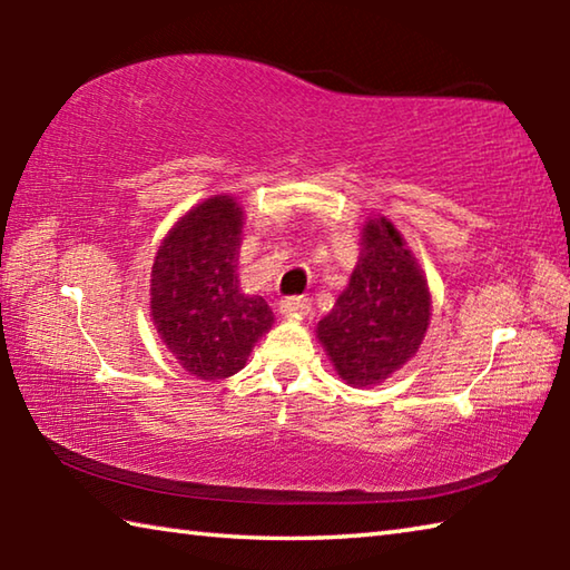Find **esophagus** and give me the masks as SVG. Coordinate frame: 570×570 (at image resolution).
Instances as JSON below:
<instances>
[{
	"label": "esophagus",
	"mask_w": 570,
	"mask_h": 570,
	"mask_svg": "<svg viewBox=\"0 0 570 570\" xmlns=\"http://www.w3.org/2000/svg\"><path fill=\"white\" fill-rule=\"evenodd\" d=\"M278 308H282V314L288 316V320H304V316H308V312H312V302L304 296H292V298H284V302L278 304Z\"/></svg>",
	"instance_id": "1"
}]
</instances>
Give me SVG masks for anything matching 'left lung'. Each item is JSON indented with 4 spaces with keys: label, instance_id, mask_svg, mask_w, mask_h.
I'll list each match as a JSON object with an SVG mask.
<instances>
[{
    "label": "left lung",
    "instance_id": "left-lung-1",
    "mask_svg": "<svg viewBox=\"0 0 570 570\" xmlns=\"http://www.w3.org/2000/svg\"><path fill=\"white\" fill-rule=\"evenodd\" d=\"M360 258L316 340L350 387L390 380L420 352L432 316V296L417 256L387 216L362 224Z\"/></svg>",
    "mask_w": 570,
    "mask_h": 570
}]
</instances>
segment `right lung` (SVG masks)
Listing matches in <instances>:
<instances>
[{"label": "right lung", "mask_w": 570, "mask_h": 570, "mask_svg": "<svg viewBox=\"0 0 570 570\" xmlns=\"http://www.w3.org/2000/svg\"><path fill=\"white\" fill-rule=\"evenodd\" d=\"M244 206L218 193L186 210L160 240L150 272V320L190 377L218 382L246 366L272 330L262 296L240 292Z\"/></svg>", "instance_id": "add662e5"}]
</instances>
